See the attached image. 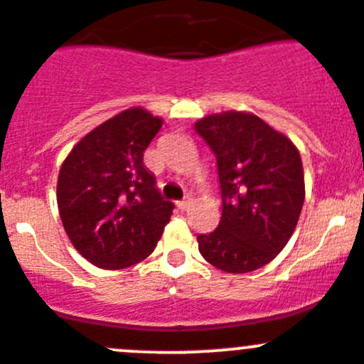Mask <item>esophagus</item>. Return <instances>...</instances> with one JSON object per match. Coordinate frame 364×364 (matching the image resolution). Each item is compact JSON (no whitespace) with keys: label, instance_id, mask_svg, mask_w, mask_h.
Listing matches in <instances>:
<instances>
[{"label":"esophagus","instance_id":"obj_1","mask_svg":"<svg viewBox=\"0 0 364 364\" xmlns=\"http://www.w3.org/2000/svg\"><path fill=\"white\" fill-rule=\"evenodd\" d=\"M190 203H192V197H188V196H186L185 199L178 200V208H179V210H186V208L190 206Z\"/></svg>","mask_w":364,"mask_h":364}]
</instances>
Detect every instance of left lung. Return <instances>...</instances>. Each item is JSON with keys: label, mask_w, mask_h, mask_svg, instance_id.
I'll return each instance as SVG.
<instances>
[{"label": "left lung", "mask_w": 364, "mask_h": 364, "mask_svg": "<svg viewBox=\"0 0 364 364\" xmlns=\"http://www.w3.org/2000/svg\"><path fill=\"white\" fill-rule=\"evenodd\" d=\"M196 132L217 156L222 217L199 235L204 259L229 274L270 263L294 235L304 204L301 154L290 139L243 112L208 115Z\"/></svg>", "instance_id": "8db88e82"}]
</instances>
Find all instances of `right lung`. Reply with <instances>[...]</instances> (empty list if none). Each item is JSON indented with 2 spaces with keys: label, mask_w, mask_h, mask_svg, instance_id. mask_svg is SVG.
Here are the masks:
<instances>
[{
  "label": "right lung",
  "mask_w": 364,
  "mask_h": 364,
  "mask_svg": "<svg viewBox=\"0 0 364 364\" xmlns=\"http://www.w3.org/2000/svg\"><path fill=\"white\" fill-rule=\"evenodd\" d=\"M161 119L132 108L80 140L62 164L56 185L60 218L77 252L107 270L146 259L171 220L144 153Z\"/></svg>",
  "instance_id": "obj_1"
}]
</instances>
